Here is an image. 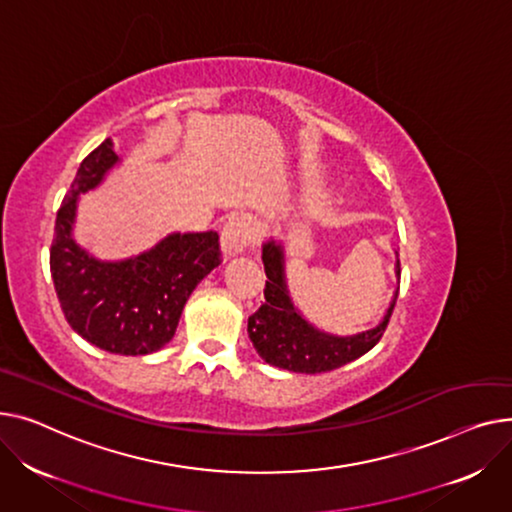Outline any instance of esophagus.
Instances as JSON below:
<instances>
[{"label":"esophagus","instance_id":"esophagus-1","mask_svg":"<svg viewBox=\"0 0 512 512\" xmlns=\"http://www.w3.org/2000/svg\"><path fill=\"white\" fill-rule=\"evenodd\" d=\"M258 244V227L250 215H233L223 225L221 248L225 258L235 256Z\"/></svg>","mask_w":512,"mask_h":512}]
</instances>
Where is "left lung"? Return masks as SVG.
Returning <instances> with one entry per match:
<instances>
[{"label": "left lung", "mask_w": 512, "mask_h": 512, "mask_svg": "<svg viewBox=\"0 0 512 512\" xmlns=\"http://www.w3.org/2000/svg\"><path fill=\"white\" fill-rule=\"evenodd\" d=\"M262 262L266 302L248 318V337L266 364L302 374L330 372L362 357L382 339L399 291L376 328L353 337H333L320 333L293 308L285 285L283 248L275 246V242L264 244ZM397 277H401L399 260Z\"/></svg>", "instance_id": "left-lung-1"}]
</instances>
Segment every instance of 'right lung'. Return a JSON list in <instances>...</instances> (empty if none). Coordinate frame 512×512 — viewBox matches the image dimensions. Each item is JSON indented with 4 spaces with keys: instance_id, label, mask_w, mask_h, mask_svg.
Returning <instances> with one entry per match:
<instances>
[{
    "instance_id": "right-lung-1",
    "label": "right lung",
    "mask_w": 512,
    "mask_h": 512,
    "mask_svg": "<svg viewBox=\"0 0 512 512\" xmlns=\"http://www.w3.org/2000/svg\"><path fill=\"white\" fill-rule=\"evenodd\" d=\"M115 163L109 138L80 163L57 210L49 266L59 306L82 339L109 353L146 355L173 339L188 297L221 264V244L215 231L173 233L124 262L88 256L72 239L76 200Z\"/></svg>"
}]
</instances>
